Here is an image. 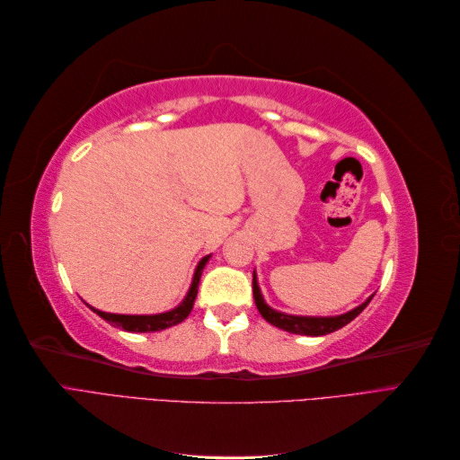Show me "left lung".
<instances>
[{"label":"left lung","mask_w":460,"mask_h":460,"mask_svg":"<svg viewBox=\"0 0 460 460\" xmlns=\"http://www.w3.org/2000/svg\"><path fill=\"white\" fill-rule=\"evenodd\" d=\"M253 297H255V305H257L261 316L267 320L269 324L280 328V330H286L289 333H299V336H326V333H332V332L343 328L345 324H349L353 318H357L360 313L365 311V307L374 296H370L365 303H360L358 307L347 311L343 314H336V316L288 314L282 311H276L270 307V305H267V301H264V297L261 294L257 274L253 270Z\"/></svg>","instance_id":"left-lung-1"}]
</instances>
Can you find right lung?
<instances>
[{"label": "right lung", "mask_w": 460, "mask_h": 460, "mask_svg": "<svg viewBox=\"0 0 460 460\" xmlns=\"http://www.w3.org/2000/svg\"><path fill=\"white\" fill-rule=\"evenodd\" d=\"M208 259H211V255H205L198 262L186 297L182 299V303L178 305V307H174L171 311L159 313V314H117V313H105V311H100V309H93L92 305H88V307L93 313L100 314L103 320H107L109 324L119 326V328L127 330V332H159V330H164V328L176 326V324L182 323V320L193 309V301H196V296H198V286H199V280H201V272H203Z\"/></svg>", "instance_id": "1"}]
</instances>
